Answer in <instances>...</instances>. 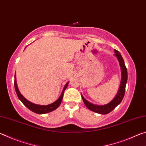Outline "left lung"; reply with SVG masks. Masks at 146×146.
<instances>
[{
    "instance_id": "8db88e82",
    "label": "left lung",
    "mask_w": 146,
    "mask_h": 146,
    "mask_svg": "<svg viewBox=\"0 0 146 146\" xmlns=\"http://www.w3.org/2000/svg\"><path fill=\"white\" fill-rule=\"evenodd\" d=\"M115 55L117 56L118 60L119 62L120 66L121 68V72H122V78H121L120 85L119 87V90L118 91V93L117 94V95H116V97L113 98L110 103H108V104L103 106H97L88 102V101L87 100H86L84 97L82 95L84 103L85 104L86 107H87L90 110L92 111H94L97 113H99V114L106 115L108 114L109 113H110L112 110H114L118 104H120V102H122L123 97H124L125 85H126L127 80V70L125 66L123 59L119 51H118L117 50L115 49Z\"/></svg>"
}]
</instances>
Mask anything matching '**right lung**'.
<instances>
[{
    "label": "right lung",
    "instance_id": "obj_1",
    "mask_svg": "<svg viewBox=\"0 0 146 146\" xmlns=\"http://www.w3.org/2000/svg\"><path fill=\"white\" fill-rule=\"evenodd\" d=\"M68 84L69 82H67L66 84V85L64 86L63 91L61 93L60 97H59L58 99L55 101V102H54L52 104H50L46 105V106L38 105V104H33L31 102H29V101H28L26 98H24L23 96L22 95V94L20 93L18 87H17L16 77H15V82H14L15 89L17 95L18 96L19 100H21V102L23 103V104L26 107L28 108L29 110H31V111H33L35 113H37V114H45V113L51 112L55 110L56 109H57L62 102L64 91L66 90V88H67Z\"/></svg>",
    "mask_w": 146,
    "mask_h": 146
}]
</instances>
